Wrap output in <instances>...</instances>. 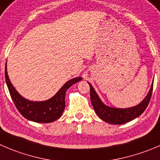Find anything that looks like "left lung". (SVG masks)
Listing matches in <instances>:
<instances>
[{
	"instance_id": "1",
	"label": "left lung",
	"mask_w": 160,
	"mask_h": 160,
	"mask_svg": "<svg viewBox=\"0 0 160 160\" xmlns=\"http://www.w3.org/2000/svg\"><path fill=\"white\" fill-rule=\"evenodd\" d=\"M88 83L90 85V96H91V104H92L93 108H94L96 114L102 120L108 123H111V124H123V123L131 121L132 119H135L141 114H142L148 106V103H149L153 89L152 81L148 94L145 96V98L142 101V102H140L138 105L134 107L119 108L110 107L105 105L102 102V100L98 95L94 88L91 86V83Z\"/></svg>"
}]
</instances>
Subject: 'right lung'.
Listing matches in <instances>:
<instances>
[{
    "label": "right lung",
    "mask_w": 160,
    "mask_h": 160,
    "mask_svg": "<svg viewBox=\"0 0 160 160\" xmlns=\"http://www.w3.org/2000/svg\"><path fill=\"white\" fill-rule=\"evenodd\" d=\"M5 80L9 93L17 109L26 119L36 123H52L58 119L62 114L66 106V92L72 84L83 80L80 77L69 80L59 91L48 100L33 102L23 98L15 90L9 80L7 72V62L5 66Z\"/></svg>",
    "instance_id": "right-lung-1"
}]
</instances>
